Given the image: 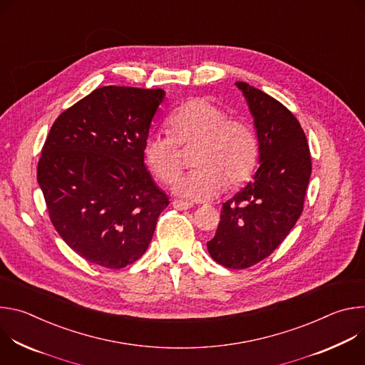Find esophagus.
Here are the masks:
<instances>
[{
  "label": "esophagus",
  "instance_id": "1",
  "mask_svg": "<svg viewBox=\"0 0 365 365\" xmlns=\"http://www.w3.org/2000/svg\"><path fill=\"white\" fill-rule=\"evenodd\" d=\"M172 205H173V207H176L178 211H187V210H190V207L193 206L192 203L183 202V200H173Z\"/></svg>",
  "mask_w": 365,
  "mask_h": 365
}]
</instances>
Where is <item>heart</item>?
Here are the masks:
<instances>
[{"label":"heart","mask_w":365,"mask_h":365,"mask_svg":"<svg viewBox=\"0 0 365 365\" xmlns=\"http://www.w3.org/2000/svg\"><path fill=\"white\" fill-rule=\"evenodd\" d=\"M172 134L148 133L143 141V159L150 173L162 183H172L179 175L178 144H196L192 166L182 176L175 192L190 200H210L225 187L245 182L258 158V141L251 125L230 118L228 113L205 98L182 103L168 118Z\"/></svg>","instance_id":"heart-1"}]
</instances>
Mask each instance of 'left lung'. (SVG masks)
I'll list each match as a JSON object with an SVG mask.
<instances>
[{"label": "left lung", "mask_w": 365, "mask_h": 365, "mask_svg": "<svg viewBox=\"0 0 365 365\" xmlns=\"http://www.w3.org/2000/svg\"><path fill=\"white\" fill-rule=\"evenodd\" d=\"M235 85L254 120L259 166L222 203L218 230L206 247L217 263L241 270L269 257L297 222L312 162L306 135L283 103L247 82Z\"/></svg>", "instance_id": "left-lung-1"}]
</instances>
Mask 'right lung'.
Instances as JSON below:
<instances>
[{
    "mask_svg": "<svg viewBox=\"0 0 365 365\" xmlns=\"http://www.w3.org/2000/svg\"><path fill=\"white\" fill-rule=\"evenodd\" d=\"M165 96L163 89L102 86L50 128L37 182L51 224L89 263H134L169 205L143 159V141Z\"/></svg>",
    "mask_w": 365,
    "mask_h": 365,
    "instance_id": "right-lung-1",
    "label": "right lung"
}]
</instances>
